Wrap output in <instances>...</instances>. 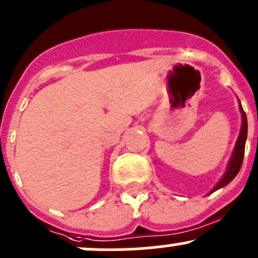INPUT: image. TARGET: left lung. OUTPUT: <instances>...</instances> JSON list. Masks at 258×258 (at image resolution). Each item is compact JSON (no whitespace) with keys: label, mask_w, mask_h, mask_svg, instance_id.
Here are the masks:
<instances>
[{"label":"left lung","mask_w":258,"mask_h":258,"mask_svg":"<svg viewBox=\"0 0 258 258\" xmlns=\"http://www.w3.org/2000/svg\"><path fill=\"white\" fill-rule=\"evenodd\" d=\"M239 111L242 114V125H241V132H239L238 138H237L236 145H234V150L233 154H232L231 159H229L228 167H227L226 173L222 177V179L219 180L218 183L216 184V187L211 190L210 193L216 192L217 189L219 188L224 187V185L228 184L237 174H238L239 169L242 167V162H243V157H244V145H246V139H247V116L246 113L242 109L241 103H239Z\"/></svg>","instance_id":"left-lung-1"}]
</instances>
